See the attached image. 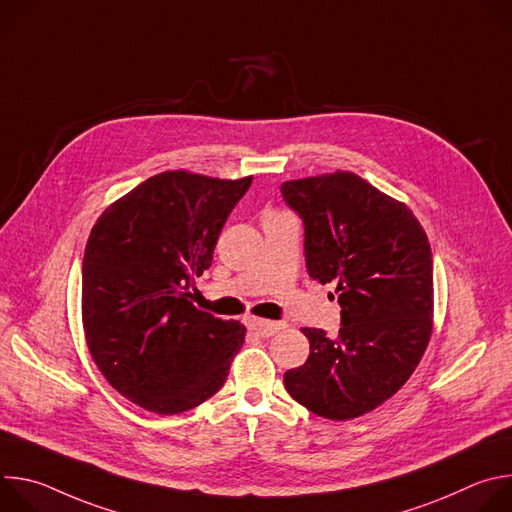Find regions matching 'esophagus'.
Returning <instances> with one entry per match:
<instances>
[{
	"label": "esophagus",
	"instance_id": "esophagus-1",
	"mask_svg": "<svg viewBox=\"0 0 512 512\" xmlns=\"http://www.w3.org/2000/svg\"><path fill=\"white\" fill-rule=\"evenodd\" d=\"M247 326L251 332L263 336V338H269L273 336L275 332H279L285 324L283 322H271V320H261V318H249L247 320Z\"/></svg>",
	"mask_w": 512,
	"mask_h": 512
}]
</instances>
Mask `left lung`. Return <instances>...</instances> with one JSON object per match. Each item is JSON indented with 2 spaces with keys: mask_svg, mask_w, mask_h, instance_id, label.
<instances>
[{
  "mask_svg": "<svg viewBox=\"0 0 512 512\" xmlns=\"http://www.w3.org/2000/svg\"><path fill=\"white\" fill-rule=\"evenodd\" d=\"M281 196L304 221L310 277L334 283L342 308L336 338L302 330L310 356L283 383L312 413L348 421L393 397L429 344L431 247L403 202L352 172L283 182Z\"/></svg>",
  "mask_w": 512,
  "mask_h": 512,
  "instance_id": "8db88e82",
  "label": "left lung"
}]
</instances>
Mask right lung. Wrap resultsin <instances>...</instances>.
I'll return each mask as SVG.
<instances>
[{"mask_svg": "<svg viewBox=\"0 0 512 512\" xmlns=\"http://www.w3.org/2000/svg\"><path fill=\"white\" fill-rule=\"evenodd\" d=\"M251 180L162 172L95 223L83 257L85 338L103 377L131 403L174 415L225 385L247 330L198 310L190 287Z\"/></svg>", "mask_w": 512, "mask_h": 512, "instance_id": "right-lung-1", "label": "right lung"}]
</instances>
